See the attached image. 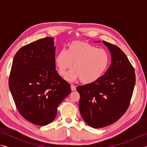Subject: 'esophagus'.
<instances>
[{"instance_id": "esophagus-1", "label": "esophagus", "mask_w": 147, "mask_h": 147, "mask_svg": "<svg viewBox=\"0 0 147 147\" xmlns=\"http://www.w3.org/2000/svg\"><path fill=\"white\" fill-rule=\"evenodd\" d=\"M71 90H72V91H76V86H74V85H71Z\"/></svg>"}]
</instances>
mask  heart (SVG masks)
<instances>
[{
	"label": "heart",
	"instance_id": "1",
	"mask_svg": "<svg viewBox=\"0 0 147 147\" xmlns=\"http://www.w3.org/2000/svg\"><path fill=\"white\" fill-rule=\"evenodd\" d=\"M60 76L64 77L73 67L66 79H80L85 84L98 80L104 74L109 63V54L104 49H98L88 42L76 40L68 45L67 51H61L55 57Z\"/></svg>",
	"mask_w": 147,
	"mask_h": 147
}]
</instances>
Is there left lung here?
Listing matches in <instances>:
<instances>
[{"instance_id": "8db88e82", "label": "left lung", "mask_w": 147, "mask_h": 147, "mask_svg": "<svg viewBox=\"0 0 147 147\" xmlns=\"http://www.w3.org/2000/svg\"><path fill=\"white\" fill-rule=\"evenodd\" d=\"M111 54V64L96 82L77 86L81 115L90 126L100 128L114 123L130 104L135 85V69L116 45L103 41Z\"/></svg>"}]
</instances>
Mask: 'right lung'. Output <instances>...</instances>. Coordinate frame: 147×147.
<instances>
[{"label": "right lung", "mask_w": 147, "mask_h": 147, "mask_svg": "<svg viewBox=\"0 0 147 147\" xmlns=\"http://www.w3.org/2000/svg\"><path fill=\"white\" fill-rule=\"evenodd\" d=\"M54 38L45 37L21 47L12 61L9 86L18 112L38 126L51 123L71 86L55 70Z\"/></svg>", "instance_id": "right-lung-1"}]
</instances>
